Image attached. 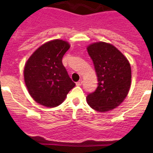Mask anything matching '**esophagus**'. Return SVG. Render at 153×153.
Returning a JSON list of instances; mask_svg holds the SVG:
<instances>
[{"instance_id":"1","label":"esophagus","mask_w":153,"mask_h":153,"mask_svg":"<svg viewBox=\"0 0 153 153\" xmlns=\"http://www.w3.org/2000/svg\"><path fill=\"white\" fill-rule=\"evenodd\" d=\"M82 83H83L82 80H80V81H78V82L76 83V86H81V84H82Z\"/></svg>"}]
</instances>
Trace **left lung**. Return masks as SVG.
<instances>
[{
    "instance_id": "left-lung-1",
    "label": "left lung",
    "mask_w": 153,
    "mask_h": 153,
    "mask_svg": "<svg viewBox=\"0 0 153 153\" xmlns=\"http://www.w3.org/2000/svg\"><path fill=\"white\" fill-rule=\"evenodd\" d=\"M87 52L93 61L98 87L86 97L87 104L98 112H107L119 106L131 85V67L127 58L113 45L93 43Z\"/></svg>"
}]
</instances>
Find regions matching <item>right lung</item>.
<instances>
[{
  "instance_id": "obj_1",
  "label": "right lung",
  "mask_w": 153,
  "mask_h": 153,
  "mask_svg": "<svg viewBox=\"0 0 153 153\" xmlns=\"http://www.w3.org/2000/svg\"><path fill=\"white\" fill-rule=\"evenodd\" d=\"M70 45L55 39L41 46L29 57L24 67V81L32 98L47 107H55L65 100L75 86L62 64Z\"/></svg>"
}]
</instances>
